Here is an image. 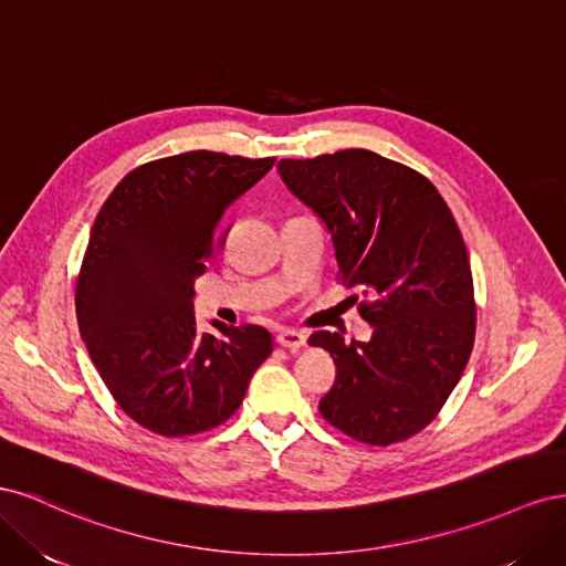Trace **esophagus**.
I'll return each instance as SVG.
<instances>
[{"label": "esophagus", "mask_w": 566, "mask_h": 566, "mask_svg": "<svg viewBox=\"0 0 566 566\" xmlns=\"http://www.w3.org/2000/svg\"><path fill=\"white\" fill-rule=\"evenodd\" d=\"M276 342H279L281 347H285L290 352H297V349H302L306 345V335L302 331H281L276 335Z\"/></svg>", "instance_id": "esophagus-1"}]
</instances>
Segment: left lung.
Wrapping results in <instances>:
<instances>
[{
  "mask_svg": "<svg viewBox=\"0 0 566 566\" xmlns=\"http://www.w3.org/2000/svg\"><path fill=\"white\" fill-rule=\"evenodd\" d=\"M279 175L328 229L342 281L370 297L368 342L310 337L337 366L321 416L370 447L418 434L474 345L472 271L449 205L416 169L364 148L281 160Z\"/></svg>",
  "mask_w": 566,
  "mask_h": 566,
  "instance_id": "8db88e82",
  "label": "left lung"
}]
</instances>
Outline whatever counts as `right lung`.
<instances>
[{
    "mask_svg": "<svg viewBox=\"0 0 566 566\" xmlns=\"http://www.w3.org/2000/svg\"><path fill=\"white\" fill-rule=\"evenodd\" d=\"M273 167L191 150L136 167L101 208L77 279L80 335L125 413L163 437L208 432L273 349L262 325L200 333L193 283L227 210Z\"/></svg>",
    "mask_w": 566,
    "mask_h": 566,
    "instance_id": "add662e5",
    "label": "right lung"
}]
</instances>
